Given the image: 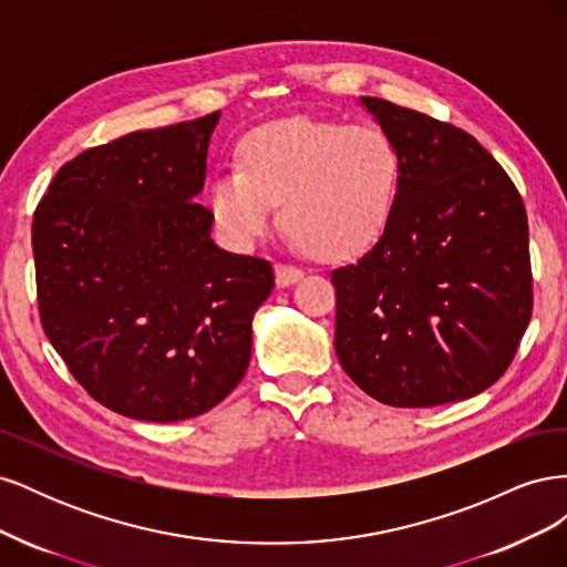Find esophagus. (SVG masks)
Returning <instances> with one entry per match:
<instances>
[{"label":"esophagus","instance_id":"34e87169","mask_svg":"<svg viewBox=\"0 0 567 567\" xmlns=\"http://www.w3.org/2000/svg\"><path fill=\"white\" fill-rule=\"evenodd\" d=\"M300 279H302V269H298V267H293V265H284V262L277 265V284H279L281 288H286V286H290V284H296V281H300Z\"/></svg>","mask_w":567,"mask_h":567}]
</instances>
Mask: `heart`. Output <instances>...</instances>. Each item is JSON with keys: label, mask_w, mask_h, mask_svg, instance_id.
Segmentation results:
<instances>
[{"label": "heart", "mask_w": 567, "mask_h": 567, "mask_svg": "<svg viewBox=\"0 0 567 567\" xmlns=\"http://www.w3.org/2000/svg\"><path fill=\"white\" fill-rule=\"evenodd\" d=\"M402 173L392 136L375 125L286 117L250 130L241 167L210 184V210L231 244L252 246L281 219L296 241L340 260L371 246L388 225Z\"/></svg>", "instance_id": "b5f03b06"}]
</instances>
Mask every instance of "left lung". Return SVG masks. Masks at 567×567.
Returning a JSON list of instances; mask_svg holds the SVG:
<instances>
[{
    "mask_svg": "<svg viewBox=\"0 0 567 567\" xmlns=\"http://www.w3.org/2000/svg\"><path fill=\"white\" fill-rule=\"evenodd\" d=\"M362 106L402 173L379 241L331 271L336 354L383 404L468 400L502 379L532 317L523 198L468 132L385 99Z\"/></svg>",
    "mask_w": 567,
    "mask_h": 567,
    "instance_id": "1",
    "label": "left lung"
}]
</instances>
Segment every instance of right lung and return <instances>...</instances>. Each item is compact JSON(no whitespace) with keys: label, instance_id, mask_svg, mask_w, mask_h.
<instances>
[{"label":"right lung","instance_id":"1","mask_svg":"<svg viewBox=\"0 0 567 567\" xmlns=\"http://www.w3.org/2000/svg\"><path fill=\"white\" fill-rule=\"evenodd\" d=\"M217 120L87 148L32 217L42 329L75 381L127 419L173 423L225 400L274 288L271 265L221 250L196 203Z\"/></svg>","mask_w":567,"mask_h":567}]
</instances>
